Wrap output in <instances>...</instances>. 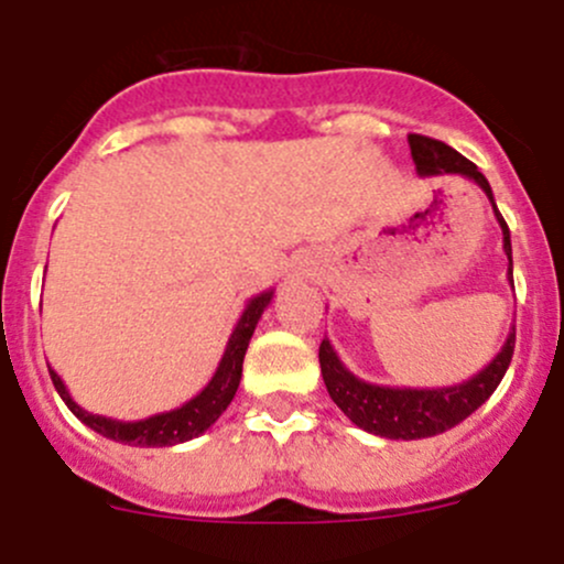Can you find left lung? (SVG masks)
Segmentation results:
<instances>
[{
	"label": "left lung",
	"mask_w": 564,
	"mask_h": 564,
	"mask_svg": "<svg viewBox=\"0 0 564 564\" xmlns=\"http://www.w3.org/2000/svg\"><path fill=\"white\" fill-rule=\"evenodd\" d=\"M408 143L419 176H463L488 195L496 220L501 226V237H505V253L510 259L512 283L510 228H507L505 217L496 209L494 189H490L488 178L477 171L474 162H468L466 156L457 154L452 145L441 143V140L424 134H408ZM512 349H516V327L510 330L499 355L482 371L457 382V386L446 388H393L360 380L341 364V358H338V352L327 338L319 344V366L327 393H330L333 402L344 410V415L352 424H358L366 433L380 435V438L419 441L433 438V435L457 427L474 410L482 408L490 399V393L499 388L501 377H505L507 366L512 360Z\"/></svg>",
	"instance_id": "left-lung-1"
}]
</instances>
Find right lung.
I'll list each match as a JSON object with an SVG mask.
<instances>
[{"label": "right lung", "mask_w": 564, "mask_h": 564, "mask_svg": "<svg viewBox=\"0 0 564 564\" xmlns=\"http://www.w3.org/2000/svg\"><path fill=\"white\" fill-rule=\"evenodd\" d=\"M272 289L270 292H261L256 297H250V303L245 305L242 316H239L237 327H234L231 338L226 344V352H223L220 364H217L215 377L204 386V391L195 393L189 402H184L182 408L165 410V413L149 415V419L140 421H118L107 419V415L87 413L85 408L74 402V397L68 393L65 382L59 380V375L54 369H48L52 375L54 388H57L59 399L68 404L70 413L90 427L93 433L104 435L109 441H118V444L129 446H176L184 441H193L198 435H204L206 430L215 424L223 415V410L231 404L234 393H237L239 380H242V360L248 352L250 336H253L256 325H259L261 314H264L267 305L272 303Z\"/></svg>", "instance_id": "obj_1"}]
</instances>
